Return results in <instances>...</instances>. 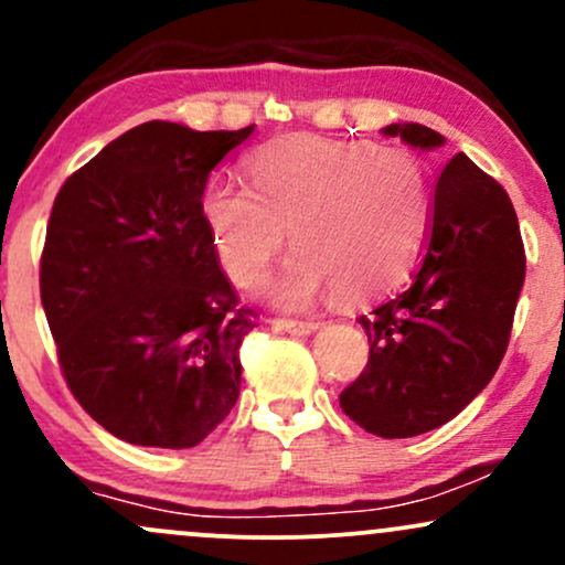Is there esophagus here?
Listing matches in <instances>:
<instances>
[{"instance_id":"34e87169","label":"esophagus","mask_w":565,"mask_h":565,"mask_svg":"<svg viewBox=\"0 0 565 565\" xmlns=\"http://www.w3.org/2000/svg\"><path fill=\"white\" fill-rule=\"evenodd\" d=\"M319 327H321L319 321H287V319H276L274 321V329H278V332H287V334H295V337L313 334Z\"/></svg>"}]
</instances>
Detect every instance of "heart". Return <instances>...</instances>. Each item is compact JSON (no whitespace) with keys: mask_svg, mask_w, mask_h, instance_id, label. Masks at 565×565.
<instances>
[{"mask_svg":"<svg viewBox=\"0 0 565 565\" xmlns=\"http://www.w3.org/2000/svg\"><path fill=\"white\" fill-rule=\"evenodd\" d=\"M252 185L215 174L199 210L215 255L238 289H257L270 263L295 246L270 300L300 310L337 289L364 300L391 289L423 244L430 185L406 148L289 135L246 159Z\"/></svg>","mask_w":565,"mask_h":565,"instance_id":"1","label":"heart"}]
</instances>
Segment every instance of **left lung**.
I'll use <instances>...</instances> for the list:
<instances>
[{
  "label": "left lung",
  "mask_w": 565,
  "mask_h": 565,
  "mask_svg": "<svg viewBox=\"0 0 565 565\" xmlns=\"http://www.w3.org/2000/svg\"><path fill=\"white\" fill-rule=\"evenodd\" d=\"M419 151L444 146L436 129H382ZM526 276L521 228L504 188L457 153L440 172L425 255L408 284L359 323L369 364L340 395L342 412L380 438L446 425L489 385L508 350Z\"/></svg>",
  "instance_id": "8db88e82"
}]
</instances>
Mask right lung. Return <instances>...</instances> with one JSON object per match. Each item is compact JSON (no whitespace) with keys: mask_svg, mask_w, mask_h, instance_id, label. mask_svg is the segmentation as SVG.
I'll return each instance as SVG.
<instances>
[{"mask_svg":"<svg viewBox=\"0 0 565 565\" xmlns=\"http://www.w3.org/2000/svg\"><path fill=\"white\" fill-rule=\"evenodd\" d=\"M146 121L63 183L42 252V308L74 398L135 446L191 449L228 417L257 327L201 220V188L249 138Z\"/></svg>","mask_w":565,"mask_h":565,"instance_id":"1","label":"right lung"}]
</instances>
